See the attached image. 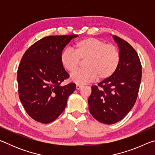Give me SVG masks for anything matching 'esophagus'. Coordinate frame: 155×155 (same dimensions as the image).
I'll return each instance as SVG.
<instances>
[{"label":"esophagus","instance_id":"esophagus-1","mask_svg":"<svg viewBox=\"0 0 155 155\" xmlns=\"http://www.w3.org/2000/svg\"><path fill=\"white\" fill-rule=\"evenodd\" d=\"M83 87L82 85H80V84H77V86H76V88H77V90H80V89Z\"/></svg>","mask_w":155,"mask_h":155}]
</instances>
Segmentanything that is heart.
Listing matches in <instances>:
<instances>
[{
	"label": "heart",
	"mask_w": 155,
	"mask_h": 155,
	"mask_svg": "<svg viewBox=\"0 0 155 155\" xmlns=\"http://www.w3.org/2000/svg\"><path fill=\"white\" fill-rule=\"evenodd\" d=\"M74 52L65 49L60 55L61 64L68 72H72L85 60L83 69L73 72L71 80L77 84L92 82L98 78L106 80L114 75L120 65V53L116 46L106 44L94 38L82 39L74 46Z\"/></svg>",
	"instance_id": "1"
}]
</instances>
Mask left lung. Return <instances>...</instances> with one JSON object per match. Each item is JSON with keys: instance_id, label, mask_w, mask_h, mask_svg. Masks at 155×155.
<instances>
[{"instance_id": "1", "label": "left lung", "mask_w": 155, "mask_h": 155, "mask_svg": "<svg viewBox=\"0 0 155 155\" xmlns=\"http://www.w3.org/2000/svg\"><path fill=\"white\" fill-rule=\"evenodd\" d=\"M119 46L120 65L114 75L91 87L88 98L92 116L103 124L119 122L133 108L137 98L141 79V64L133 46L116 35Z\"/></svg>"}]
</instances>
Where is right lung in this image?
Returning a JSON list of instances; mask_svg holds the SVG:
<instances>
[{
	"label": "right lung",
	"mask_w": 155,
	"mask_h": 155,
	"mask_svg": "<svg viewBox=\"0 0 155 155\" xmlns=\"http://www.w3.org/2000/svg\"><path fill=\"white\" fill-rule=\"evenodd\" d=\"M77 35H51L28 48L18 69V94L28 115L48 124L64 111L67 100L76 89L74 83L62 86L69 74L60 62L65 46Z\"/></svg>",
	"instance_id": "1"
}]
</instances>
